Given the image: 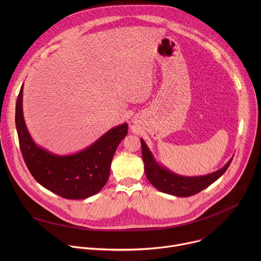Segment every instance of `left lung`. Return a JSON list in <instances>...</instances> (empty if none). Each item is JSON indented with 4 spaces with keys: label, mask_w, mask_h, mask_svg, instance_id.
Wrapping results in <instances>:
<instances>
[{
    "label": "left lung",
    "mask_w": 261,
    "mask_h": 261,
    "mask_svg": "<svg viewBox=\"0 0 261 261\" xmlns=\"http://www.w3.org/2000/svg\"><path fill=\"white\" fill-rule=\"evenodd\" d=\"M140 142L144 172L148 181L159 191L178 197L192 196L207 188L210 185L216 181L227 170L233 158L232 157L221 169L210 174L200 176H185L176 174L168 168L160 165L154 158L144 140L140 139Z\"/></svg>",
    "instance_id": "8db88e82"
}]
</instances>
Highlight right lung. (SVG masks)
<instances>
[{
    "instance_id": "obj_1",
    "label": "right lung",
    "mask_w": 261,
    "mask_h": 261,
    "mask_svg": "<svg viewBox=\"0 0 261 261\" xmlns=\"http://www.w3.org/2000/svg\"><path fill=\"white\" fill-rule=\"evenodd\" d=\"M20 88L15 108V125L20 151L31 174L41 186L67 199H85L98 193L107 181L110 165L128 124L111 128L85 150L72 155H56L37 145L31 137L22 111Z\"/></svg>"
}]
</instances>
